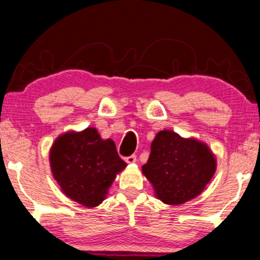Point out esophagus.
I'll use <instances>...</instances> for the list:
<instances>
[{
  "label": "esophagus",
  "instance_id": "obj_1",
  "mask_svg": "<svg viewBox=\"0 0 260 260\" xmlns=\"http://www.w3.org/2000/svg\"><path fill=\"white\" fill-rule=\"evenodd\" d=\"M124 159H125V161H126V163L133 164V163H135V161H136V155L131 154V155H129V157H125Z\"/></svg>",
  "mask_w": 260,
  "mask_h": 260
}]
</instances>
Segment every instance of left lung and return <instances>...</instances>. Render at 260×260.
I'll use <instances>...</instances> for the list:
<instances>
[{
  "instance_id": "obj_1",
  "label": "left lung",
  "mask_w": 260,
  "mask_h": 260,
  "mask_svg": "<svg viewBox=\"0 0 260 260\" xmlns=\"http://www.w3.org/2000/svg\"><path fill=\"white\" fill-rule=\"evenodd\" d=\"M216 170V160L206 143L161 130L151 145L142 173L154 188L155 197L179 206L202 193Z\"/></svg>"
}]
</instances>
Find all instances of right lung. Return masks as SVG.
<instances>
[{
  "label": "right lung",
  "instance_id": "right-lung-1",
  "mask_svg": "<svg viewBox=\"0 0 260 260\" xmlns=\"http://www.w3.org/2000/svg\"><path fill=\"white\" fill-rule=\"evenodd\" d=\"M52 175L67 197L93 208L105 200L117 174L126 167L113 140L94 127L58 136L50 151Z\"/></svg>",
  "mask_w": 260,
  "mask_h": 260
}]
</instances>
